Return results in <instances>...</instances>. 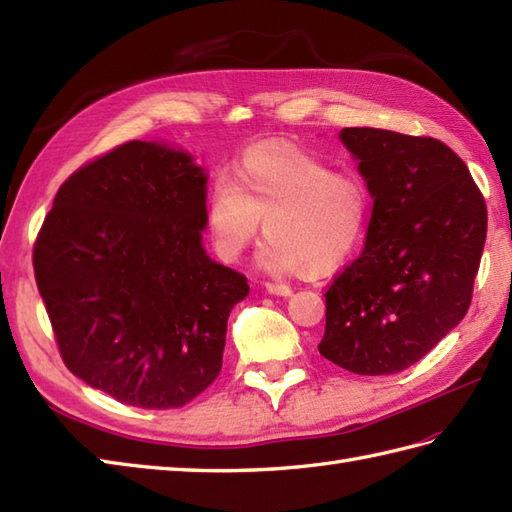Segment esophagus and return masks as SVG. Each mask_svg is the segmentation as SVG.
<instances>
[{"mask_svg": "<svg viewBox=\"0 0 512 512\" xmlns=\"http://www.w3.org/2000/svg\"><path fill=\"white\" fill-rule=\"evenodd\" d=\"M268 295H275V297H290L292 295V288L286 284H266Z\"/></svg>", "mask_w": 512, "mask_h": 512, "instance_id": "obj_1", "label": "esophagus"}]
</instances>
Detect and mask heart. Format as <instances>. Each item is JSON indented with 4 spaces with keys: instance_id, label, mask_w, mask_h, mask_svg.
Returning <instances> with one entry per match:
<instances>
[{
    "instance_id": "b5f03b06",
    "label": "heart",
    "mask_w": 512,
    "mask_h": 512,
    "mask_svg": "<svg viewBox=\"0 0 512 512\" xmlns=\"http://www.w3.org/2000/svg\"><path fill=\"white\" fill-rule=\"evenodd\" d=\"M369 191L350 171L295 145H262L237 160L233 184L217 182L204 204L206 231L224 262H235L264 231L257 264L270 275H328L361 244Z\"/></svg>"
}]
</instances>
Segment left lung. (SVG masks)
<instances>
[{"instance_id":"8db88e82","label":"left lung","mask_w":512,"mask_h":512,"mask_svg":"<svg viewBox=\"0 0 512 512\" xmlns=\"http://www.w3.org/2000/svg\"><path fill=\"white\" fill-rule=\"evenodd\" d=\"M341 143L372 195L365 250L325 292L319 352L361 376L398 374L429 354L471 306L486 204L436 138L345 127Z\"/></svg>"}]
</instances>
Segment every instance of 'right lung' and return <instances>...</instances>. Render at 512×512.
<instances>
[{
  "label": "right lung",
  "mask_w": 512,
  "mask_h": 512,
  "mask_svg": "<svg viewBox=\"0 0 512 512\" xmlns=\"http://www.w3.org/2000/svg\"><path fill=\"white\" fill-rule=\"evenodd\" d=\"M206 173L189 151L132 140L65 180L32 264L74 376L118 402L176 409L222 369L246 277L206 255Z\"/></svg>",
  "instance_id": "right-lung-1"
}]
</instances>
